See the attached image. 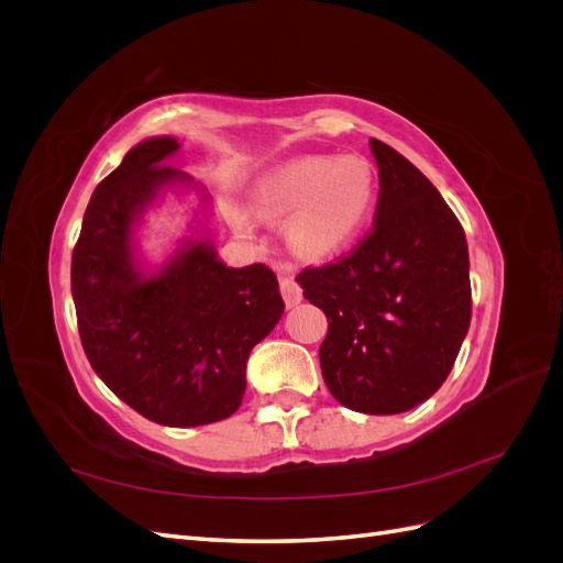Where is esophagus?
<instances>
[{
    "mask_svg": "<svg viewBox=\"0 0 563 563\" xmlns=\"http://www.w3.org/2000/svg\"><path fill=\"white\" fill-rule=\"evenodd\" d=\"M277 275H279V288H282V296L286 308H296V305L302 300V288L296 282V272L291 265H279L277 267Z\"/></svg>",
    "mask_w": 563,
    "mask_h": 563,
    "instance_id": "1",
    "label": "esophagus"
}]
</instances>
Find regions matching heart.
<instances>
[{
    "label": "heart",
    "instance_id": "obj_1",
    "mask_svg": "<svg viewBox=\"0 0 563 563\" xmlns=\"http://www.w3.org/2000/svg\"><path fill=\"white\" fill-rule=\"evenodd\" d=\"M378 172L356 152L308 155L269 168L249 187V209L263 220H284L286 242L302 258L323 261L350 249L376 209ZM234 225L249 216L230 207Z\"/></svg>",
    "mask_w": 563,
    "mask_h": 563
}]
</instances>
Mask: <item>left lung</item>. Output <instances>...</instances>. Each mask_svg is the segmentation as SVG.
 I'll use <instances>...</instances> for the list:
<instances>
[{
	"label": "left lung",
	"mask_w": 563,
	"mask_h": 563,
	"mask_svg": "<svg viewBox=\"0 0 563 563\" xmlns=\"http://www.w3.org/2000/svg\"><path fill=\"white\" fill-rule=\"evenodd\" d=\"M380 195L366 240L347 258L296 277L323 310V383L352 411H411L444 385L472 317L463 225L395 147L371 139Z\"/></svg>",
	"instance_id": "1"
}]
</instances>
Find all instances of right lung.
I'll return each mask as SVG.
<instances>
[{
	"instance_id": "1",
	"label": "right lung",
	"mask_w": 563,
	"mask_h": 563,
	"mask_svg": "<svg viewBox=\"0 0 563 563\" xmlns=\"http://www.w3.org/2000/svg\"><path fill=\"white\" fill-rule=\"evenodd\" d=\"M172 135L131 147L96 187L73 253V298L84 352L98 378L152 422L197 428L230 418L246 389L251 350L284 314L277 275L263 263L228 267L199 228L150 267L139 228L166 190L192 187L164 166Z\"/></svg>"
}]
</instances>
